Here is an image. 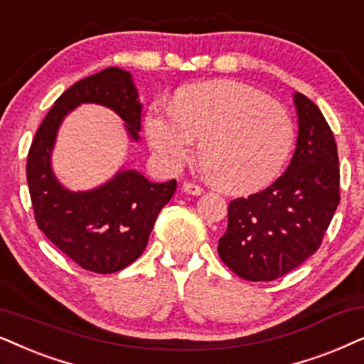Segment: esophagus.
Listing matches in <instances>:
<instances>
[{"label": "esophagus", "instance_id": "obj_1", "mask_svg": "<svg viewBox=\"0 0 364 364\" xmlns=\"http://www.w3.org/2000/svg\"><path fill=\"white\" fill-rule=\"evenodd\" d=\"M183 191L188 193V195H193V196H200L203 193V188L200 185H195V183H183Z\"/></svg>", "mask_w": 364, "mask_h": 364}]
</instances>
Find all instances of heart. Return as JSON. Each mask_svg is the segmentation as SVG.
Returning <instances> with one entry per match:
<instances>
[{
    "label": "heart",
    "mask_w": 364,
    "mask_h": 364,
    "mask_svg": "<svg viewBox=\"0 0 364 364\" xmlns=\"http://www.w3.org/2000/svg\"><path fill=\"white\" fill-rule=\"evenodd\" d=\"M158 161L178 169L200 141L208 179L228 193H250L278 176L291 153L294 126L288 109L253 86L232 80L178 90L173 108L153 105L144 119Z\"/></svg>",
    "instance_id": "b5f03b06"
}]
</instances>
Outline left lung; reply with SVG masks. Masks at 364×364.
<instances>
[{
	"instance_id": "1",
	"label": "left lung",
	"mask_w": 364,
	"mask_h": 364,
	"mask_svg": "<svg viewBox=\"0 0 364 364\" xmlns=\"http://www.w3.org/2000/svg\"><path fill=\"white\" fill-rule=\"evenodd\" d=\"M298 143L287 171L266 190L236 198L218 255L246 281H273L298 268L323 243L340 205V166L333 132L321 111L301 93Z\"/></svg>"
}]
</instances>
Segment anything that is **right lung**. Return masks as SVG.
<instances>
[{
    "mask_svg": "<svg viewBox=\"0 0 364 364\" xmlns=\"http://www.w3.org/2000/svg\"><path fill=\"white\" fill-rule=\"evenodd\" d=\"M81 103L116 111L129 136L138 139L141 105L132 75L106 68L77 81L55 101L28 151L26 179L36 225L46 238L83 269L108 274L141 256L159 211L176 191V179L151 183L128 169L91 191L63 188L51 171V149L63 118Z\"/></svg>",
    "mask_w": 364,
    "mask_h": 364,
    "instance_id": "right-lung-1",
    "label": "right lung"
}]
</instances>
